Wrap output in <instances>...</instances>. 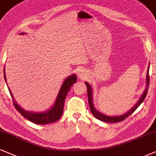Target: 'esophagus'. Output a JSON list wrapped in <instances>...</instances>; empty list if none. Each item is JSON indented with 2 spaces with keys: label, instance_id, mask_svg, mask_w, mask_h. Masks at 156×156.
<instances>
[{
  "label": "esophagus",
  "instance_id": "obj_1",
  "mask_svg": "<svg viewBox=\"0 0 156 156\" xmlns=\"http://www.w3.org/2000/svg\"><path fill=\"white\" fill-rule=\"evenodd\" d=\"M78 76L80 78H83L86 76V72L83 69H80L78 71Z\"/></svg>",
  "mask_w": 156,
  "mask_h": 156
}]
</instances>
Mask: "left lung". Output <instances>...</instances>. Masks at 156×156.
I'll use <instances>...</instances> for the list:
<instances>
[{"label": "left lung", "instance_id": "left-lung-1", "mask_svg": "<svg viewBox=\"0 0 156 156\" xmlns=\"http://www.w3.org/2000/svg\"><path fill=\"white\" fill-rule=\"evenodd\" d=\"M149 68L150 67H148L147 69V87L145 89V91L143 93L142 96L141 97V98L139 99V101H138V103L136 104L132 108L129 112H128L127 113H125V114L122 116H117V117H108V116L105 115V114H101V112H98L95 108H94V105H93V101H92V88H91L90 85L87 83H85L86 85H87V95H88V101H89V108H90L91 112H92L93 115L97 119H99V120L103 121V122H122L123 121L124 119H126L127 117H128L131 114L135 112V110L136 109L139 105H141V103L144 101V100L145 99V97L147 94V91H148V87H149V82H150V77H149Z\"/></svg>", "mask_w": 156, "mask_h": 156}]
</instances>
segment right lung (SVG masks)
I'll list each match as a JSON object with an SVG mask.
<instances>
[{"instance_id":"1","label":"right lung","mask_w":156,"mask_h":156,"mask_svg":"<svg viewBox=\"0 0 156 156\" xmlns=\"http://www.w3.org/2000/svg\"><path fill=\"white\" fill-rule=\"evenodd\" d=\"M23 34L24 33H22L21 34ZM4 78L5 80H6L5 73ZM76 80L77 77L76 75H72L71 76L68 77L67 79L64 80L62 87H61L59 92H58V96H57L56 100H55L54 105L50 110L43 113H33L23 110L15 102L9 89V91L11 96H12L14 106L18 111L21 115L23 116L25 118H26L29 121L35 123V124L46 125L49 124V123L54 122L55 121H58L60 119V117H62L64 110V100H65V98L67 96L68 92H69V89L71 88V87H72L73 84L76 83Z\"/></svg>"}]
</instances>
